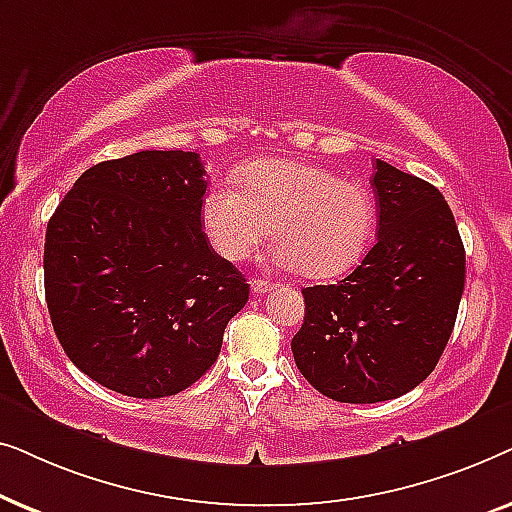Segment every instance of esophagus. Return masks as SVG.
<instances>
[{
	"label": "esophagus",
	"instance_id": "esophagus-1",
	"mask_svg": "<svg viewBox=\"0 0 512 512\" xmlns=\"http://www.w3.org/2000/svg\"><path fill=\"white\" fill-rule=\"evenodd\" d=\"M251 291L256 293H268V291H272V284L270 282H265V279H251Z\"/></svg>",
	"mask_w": 512,
	"mask_h": 512
}]
</instances>
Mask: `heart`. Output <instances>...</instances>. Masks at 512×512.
<instances>
[{
    "mask_svg": "<svg viewBox=\"0 0 512 512\" xmlns=\"http://www.w3.org/2000/svg\"><path fill=\"white\" fill-rule=\"evenodd\" d=\"M237 181L240 191L212 186L200 202L202 230L226 261L247 258L270 228V261L314 279L345 275L366 256L377 221L366 186L300 160L251 163Z\"/></svg>",
    "mask_w": 512,
    "mask_h": 512,
    "instance_id": "b5f03b06",
    "label": "heart"
}]
</instances>
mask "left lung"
Masks as SVG:
<instances>
[{
	"label": "left lung",
	"instance_id": "obj_1",
	"mask_svg": "<svg viewBox=\"0 0 512 512\" xmlns=\"http://www.w3.org/2000/svg\"><path fill=\"white\" fill-rule=\"evenodd\" d=\"M377 242L338 284L303 289L296 366L340 403H380L424 382L457 321L466 251L429 181L375 160Z\"/></svg>",
	"mask_w": 512,
	"mask_h": 512
}]
</instances>
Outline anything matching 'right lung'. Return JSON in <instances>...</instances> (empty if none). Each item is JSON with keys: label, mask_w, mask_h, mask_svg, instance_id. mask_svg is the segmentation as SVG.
Here are the masks:
<instances>
[{"label": "right lung", "mask_w": 512, "mask_h": 512, "mask_svg": "<svg viewBox=\"0 0 512 512\" xmlns=\"http://www.w3.org/2000/svg\"><path fill=\"white\" fill-rule=\"evenodd\" d=\"M205 191L198 153L139 151L83 172L48 221V314L102 387L174 396L219 359L249 284L202 230Z\"/></svg>", "instance_id": "add662e5"}]
</instances>
